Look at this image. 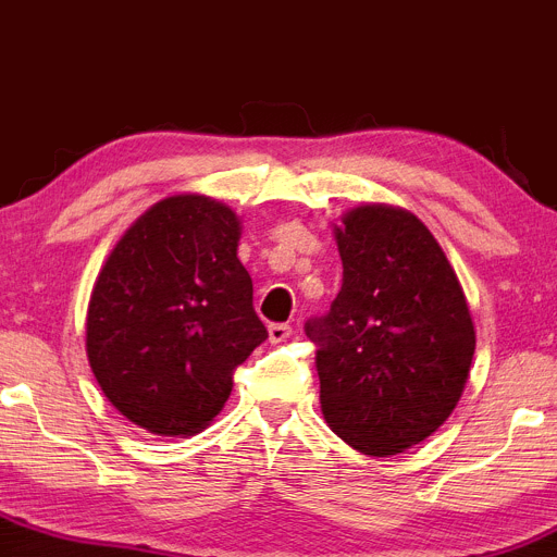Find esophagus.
Listing matches in <instances>:
<instances>
[{"label":"esophagus","instance_id":"esophagus-1","mask_svg":"<svg viewBox=\"0 0 557 557\" xmlns=\"http://www.w3.org/2000/svg\"><path fill=\"white\" fill-rule=\"evenodd\" d=\"M293 335L290 324H270V343H285Z\"/></svg>","mask_w":557,"mask_h":557}]
</instances>
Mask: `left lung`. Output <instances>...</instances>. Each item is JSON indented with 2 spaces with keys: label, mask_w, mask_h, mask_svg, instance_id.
I'll return each instance as SVG.
<instances>
[{
  "label": "left lung",
  "mask_w": 557,
  "mask_h": 557,
  "mask_svg": "<svg viewBox=\"0 0 557 557\" xmlns=\"http://www.w3.org/2000/svg\"><path fill=\"white\" fill-rule=\"evenodd\" d=\"M332 233L343 287L330 314L306 324L324 421L363 456H398L461 400L474 319L443 246L408 209L359 203Z\"/></svg>",
  "instance_id": "left-lung-1"
}]
</instances>
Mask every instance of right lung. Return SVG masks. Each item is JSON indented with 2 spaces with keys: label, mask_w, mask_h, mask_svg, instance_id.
Instances as JSON below:
<instances>
[{
  "label": "right lung",
  "mask_w": 557,
  "mask_h": 557,
  "mask_svg": "<svg viewBox=\"0 0 557 557\" xmlns=\"http://www.w3.org/2000/svg\"><path fill=\"white\" fill-rule=\"evenodd\" d=\"M240 233L227 203L175 194L146 209L101 264L86 356L107 400L140 430H207L233 393V369L267 341Z\"/></svg>",
  "instance_id": "obj_1"
}]
</instances>
